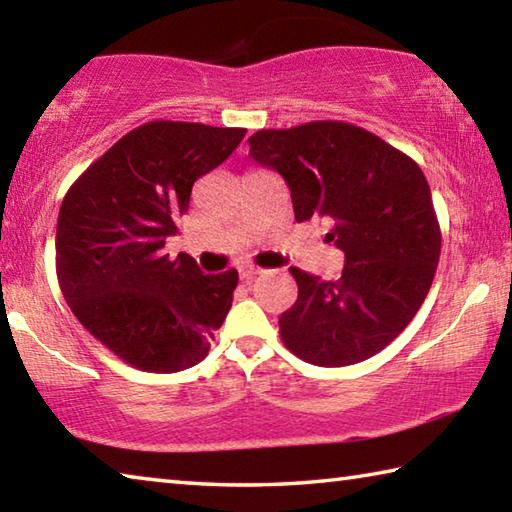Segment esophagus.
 Wrapping results in <instances>:
<instances>
[{"label": "esophagus", "mask_w": 512, "mask_h": 512, "mask_svg": "<svg viewBox=\"0 0 512 512\" xmlns=\"http://www.w3.org/2000/svg\"><path fill=\"white\" fill-rule=\"evenodd\" d=\"M259 273V268H255V266H239V275H241V280H253V277H257Z\"/></svg>", "instance_id": "1"}]
</instances>
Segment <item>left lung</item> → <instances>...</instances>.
I'll list each match as a JSON object with an SVG mask.
<instances>
[{
  "label": "left lung",
  "mask_w": 512,
  "mask_h": 512,
  "mask_svg": "<svg viewBox=\"0 0 512 512\" xmlns=\"http://www.w3.org/2000/svg\"><path fill=\"white\" fill-rule=\"evenodd\" d=\"M250 158L291 189L296 221L323 216L343 250L339 280L289 268L298 300L280 336L302 361L341 368L384 350L418 314L440 257L431 189L409 155L343 121L257 131Z\"/></svg>",
  "instance_id": "left-lung-1"
}]
</instances>
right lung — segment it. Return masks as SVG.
Here are the masks:
<instances>
[{
  "label": "right lung",
  "mask_w": 512,
  "mask_h": 512,
  "mask_svg": "<svg viewBox=\"0 0 512 512\" xmlns=\"http://www.w3.org/2000/svg\"><path fill=\"white\" fill-rule=\"evenodd\" d=\"M246 128L149 121L69 187L56 225V273L69 309L128 366L178 372L210 352L239 282L164 253L194 183L230 158Z\"/></svg>",
  "instance_id": "right-lung-1"
}]
</instances>
